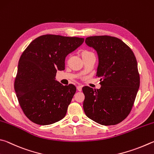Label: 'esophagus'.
<instances>
[{"label":"esophagus","mask_w":154,"mask_h":154,"mask_svg":"<svg viewBox=\"0 0 154 154\" xmlns=\"http://www.w3.org/2000/svg\"><path fill=\"white\" fill-rule=\"evenodd\" d=\"M82 86H78L77 87V90L79 91H82Z\"/></svg>","instance_id":"1"}]
</instances>
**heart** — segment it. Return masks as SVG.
Listing matches in <instances>:
<instances>
[{
  "label": "heart",
  "instance_id": "1",
  "mask_svg": "<svg viewBox=\"0 0 154 154\" xmlns=\"http://www.w3.org/2000/svg\"><path fill=\"white\" fill-rule=\"evenodd\" d=\"M91 53H91V52H89V51H84L82 53V56L87 55H89V54H91Z\"/></svg>",
  "mask_w": 154,
  "mask_h": 154
}]
</instances>
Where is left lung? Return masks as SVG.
Instances as JSON below:
<instances>
[{
  "label": "left lung",
  "mask_w": 154,
  "mask_h": 154,
  "mask_svg": "<svg viewBox=\"0 0 154 154\" xmlns=\"http://www.w3.org/2000/svg\"><path fill=\"white\" fill-rule=\"evenodd\" d=\"M85 42L96 51L97 76L101 88H82L85 114L101 125H115L128 116L140 85L137 62L128 46L109 36L87 37Z\"/></svg>",
  "instance_id": "left-lung-1"
}]
</instances>
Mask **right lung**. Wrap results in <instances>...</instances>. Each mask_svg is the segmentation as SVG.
Masks as SVG:
<instances>
[{"mask_svg": "<svg viewBox=\"0 0 154 154\" xmlns=\"http://www.w3.org/2000/svg\"><path fill=\"white\" fill-rule=\"evenodd\" d=\"M83 42L82 38L42 35L23 52L14 87L19 103L32 122L48 125L65 117L76 88L59 82L56 73L65 69L66 56Z\"/></svg>", "mask_w": 154, "mask_h": 154, "instance_id": "right-lung-1", "label": "right lung"}]
</instances>
